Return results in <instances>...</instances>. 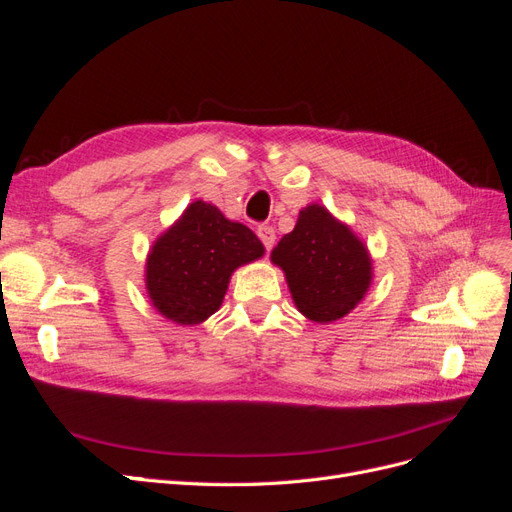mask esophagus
Masks as SVG:
<instances>
[{"label": "esophagus", "instance_id": "esophagus-1", "mask_svg": "<svg viewBox=\"0 0 512 512\" xmlns=\"http://www.w3.org/2000/svg\"><path fill=\"white\" fill-rule=\"evenodd\" d=\"M256 235H258V239L262 241V245L267 247V250H271V247L275 245V230L271 228V226H267V224H262V226H258V230H256Z\"/></svg>", "mask_w": 512, "mask_h": 512}]
</instances>
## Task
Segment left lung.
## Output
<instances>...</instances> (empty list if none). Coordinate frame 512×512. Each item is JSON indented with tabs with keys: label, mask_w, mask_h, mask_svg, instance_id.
<instances>
[{
	"label": "left lung",
	"mask_w": 512,
	"mask_h": 512,
	"mask_svg": "<svg viewBox=\"0 0 512 512\" xmlns=\"http://www.w3.org/2000/svg\"><path fill=\"white\" fill-rule=\"evenodd\" d=\"M299 312L320 324L344 318L369 290L371 256L350 226L322 205L299 211L297 226L271 252Z\"/></svg>",
	"instance_id": "obj_1"
}]
</instances>
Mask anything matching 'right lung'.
I'll use <instances>...</instances> for the list:
<instances>
[{"label": "right lung", "instance_id": "1", "mask_svg": "<svg viewBox=\"0 0 512 512\" xmlns=\"http://www.w3.org/2000/svg\"><path fill=\"white\" fill-rule=\"evenodd\" d=\"M262 254L265 245L250 228L230 222L211 203L194 200L151 245L147 294L164 318L200 324L220 309L235 269Z\"/></svg>", "mask_w": 512, "mask_h": 512}]
</instances>
